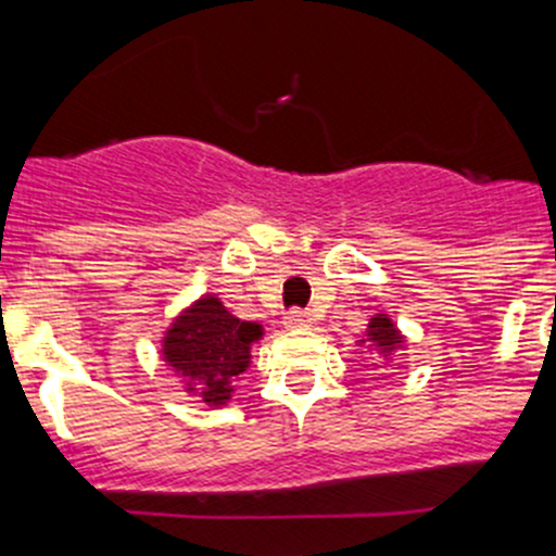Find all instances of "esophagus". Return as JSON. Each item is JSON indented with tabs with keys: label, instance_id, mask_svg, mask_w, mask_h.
<instances>
[{
	"label": "esophagus",
	"instance_id": "1",
	"mask_svg": "<svg viewBox=\"0 0 556 556\" xmlns=\"http://www.w3.org/2000/svg\"><path fill=\"white\" fill-rule=\"evenodd\" d=\"M309 325H312V314L304 309H293V312H288V317H285V328H290V330L309 328Z\"/></svg>",
	"mask_w": 556,
	"mask_h": 556
}]
</instances>
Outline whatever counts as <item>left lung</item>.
<instances>
[{
	"label": "left lung",
	"mask_w": 556,
	"mask_h": 556,
	"mask_svg": "<svg viewBox=\"0 0 556 556\" xmlns=\"http://www.w3.org/2000/svg\"><path fill=\"white\" fill-rule=\"evenodd\" d=\"M363 341H368V344H371L377 352H382V355H392V352L403 346L401 330L392 325V319L387 317V314H377V317H371V323H368V330H366V339Z\"/></svg>",
	"instance_id": "left-lung-1"
}]
</instances>
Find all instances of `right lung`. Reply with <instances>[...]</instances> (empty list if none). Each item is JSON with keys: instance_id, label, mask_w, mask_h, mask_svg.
Listing matches in <instances>:
<instances>
[{"instance_id": "obj_1", "label": "right lung", "mask_w": 556, "mask_h": 556, "mask_svg": "<svg viewBox=\"0 0 556 556\" xmlns=\"http://www.w3.org/2000/svg\"><path fill=\"white\" fill-rule=\"evenodd\" d=\"M263 336L261 325L233 317L215 295H204L172 323L164 336V361L188 392L210 406L231 397V382L250 366V346Z\"/></svg>"}]
</instances>
